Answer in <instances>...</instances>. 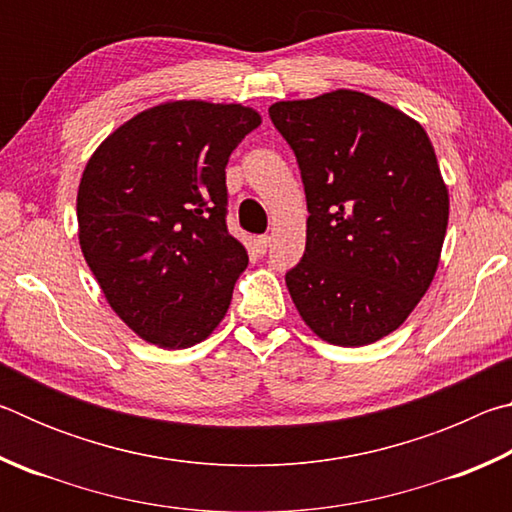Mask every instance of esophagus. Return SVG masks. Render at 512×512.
I'll return each instance as SVG.
<instances>
[{
	"mask_svg": "<svg viewBox=\"0 0 512 512\" xmlns=\"http://www.w3.org/2000/svg\"><path fill=\"white\" fill-rule=\"evenodd\" d=\"M268 244H271V237H268V235H259V237H255V239H253V246H255V250H257L259 255H264V253H266Z\"/></svg>",
	"mask_w": 512,
	"mask_h": 512,
	"instance_id": "esophagus-1",
	"label": "esophagus"
}]
</instances>
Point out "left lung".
<instances>
[{"label":"left lung","mask_w":512,"mask_h":512,"mask_svg":"<svg viewBox=\"0 0 512 512\" xmlns=\"http://www.w3.org/2000/svg\"><path fill=\"white\" fill-rule=\"evenodd\" d=\"M296 153L307 246L287 271L305 323L343 348L400 327L438 268L449 196L424 128L363 92L268 108Z\"/></svg>","instance_id":"left-lung-1"}]
</instances>
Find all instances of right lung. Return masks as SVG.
I'll use <instances>...</instances> for the list:
<instances>
[{
  "mask_svg": "<svg viewBox=\"0 0 512 512\" xmlns=\"http://www.w3.org/2000/svg\"><path fill=\"white\" fill-rule=\"evenodd\" d=\"M259 121L237 103H162L117 128L85 167L83 257L144 341L192 348L228 311L248 255L225 221V164Z\"/></svg>",
  "mask_w": 512,
  "mask_h": 512,
  "instance_id": "1",
  "label": "right lung"
}]
</instances>
